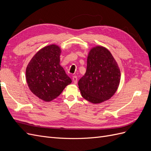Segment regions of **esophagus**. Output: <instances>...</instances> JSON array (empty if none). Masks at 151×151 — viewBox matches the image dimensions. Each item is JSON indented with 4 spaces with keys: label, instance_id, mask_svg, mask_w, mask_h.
<instances>
[{
    "label": "esophagus",
    "instance_id": "esophagus-1",
    "mask_svg": "<svg viewBox=\"0 0 151 151\" xmlns=\"http://www.w3.org/2000/svg\"><path fill=\"white\" fill-rule=\"evenodd\" d=\"M72 80H73V82H74V84H77V76H73L72 77Z\"/></svg>",
    "mask_w": 151,
    "mask_h": 151
}]
</instances>
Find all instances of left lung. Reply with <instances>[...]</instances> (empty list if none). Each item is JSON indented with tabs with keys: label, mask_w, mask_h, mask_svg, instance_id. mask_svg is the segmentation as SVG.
Segmentation results:
<instances>
[{
	"label": "left lung",
	"mask_w": 151,
	"mask_h": 151,
	"mask_svg": "<svg viewBox=\"0 0 151 151\" xmlns=\"http://www.w3.org/2000/svg\"><path fill=\"white\" fill-rule=\"evenodd\" d=\"M120 70L108 49L96 46L90 50L87 69L78 82L82 96L97 104L111 98L120 82Z\"/></svg>",
	"instance_id": "left-lung-1"
}]
</instances>
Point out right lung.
<instances>
[{"label": "right lung", "instance_id": "add662e5", "mask_svg": "<svg viewBox=\"0 0 151 151\" xmlns=\"http://www.w3.org/2000/svg\"><path fill=\"white\" fill-rule=\"evenodd\" d=\"M60 53L57 45H48L35 55L26 68V81L29 89L45 101L57 98L72 83L60 65Z\"/></svg>", "mask_w": 151, "mask_h": 151}]
</instances>
